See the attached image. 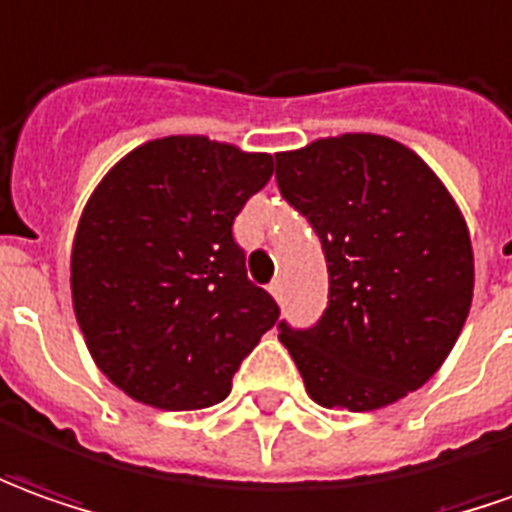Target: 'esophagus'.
<instances>
[{"mask_svg": "<svg viewBox=\"0 0 512 512\" xmlns=\"http://www.w3.org/2000/svg\"><path fill=\"white\" fill-rule=\"evenodd\" d=\"M269 294L274 297V300H283V283H280V280H274V283L269 285Z\"/></svg>", "mask_w": 512, "mask_h": 512, "instance_id": "obj_1", "label": "esophagus"}]
</instances>
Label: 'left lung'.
Wrapping results in <instances>:
<instances>
[{"mask_svg": "<svg viewBox=\"0 0 512 512\" xmlns=\"http://www.w3.org/2000/svg\"><path fill=\"white\" fill-rule=\"evenodd\" d=\"M277 187L311 221L328 260L314 328L280 325L305 389L325 409L373 412L443 367L474 300V249L440 176L381 134L280 151Z\"/></svg>", "mask_w": 512, "mask_h": 512, "instance_id": "1", "label": "left lung"}]
</instances>
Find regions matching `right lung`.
<instances>
[{
    "mask_svg": "<svg viewBox=\"0 0 512 512\" xmlns=\"http://www.w3.org/2000/svg\"><path fill=\"white\" fill-rule=\"evenodd\" d=\"M271 154L198 134L151 139L100 179L69 257L78 328L128 398L193 412L221 403L280 308L249 283L232 221Z\"/></svg>",
    "mask_w": 512,
    "mask_h": 512,
    "instance_id": "1",
    "label": "right lung"
}]
</instances>
